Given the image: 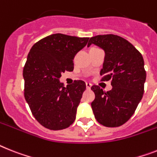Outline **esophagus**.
Wrapping results in <instances>:
<instances>
[{
	"instance_id": "esophagus-1",
	"label": "esophagus",
	"mask_w": 157,
	"mask_h": 157,
	"mask_svg": "<svg viewBox=\"0 0 157 157\" xmlns=\"http://www.w3.org/2000/svg\"><path fill=\"white\" fill-rule=\"evenodd\" d=\"M85 85H86L87 89H91V87H92V84H91V83L86 82V83H85Z\"/></svg>"
}]
</instances>
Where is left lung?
<instances>
[{
  "mask_svg": "<svg viewBox=\"0 0 157 157\" xmlns=\"http://www.w3.org/2000/svg\"><path fill=\"white\" fill-rule=\"evenodd\" d=\"M105 51L101 75L102 81L112 80V90L104 92L93 85L95 99L91 106L95 118L105 127H119L133 115L144 94L146 80L144 62L140 52L130 42L117 35L93 36L88 44Z\"/></svg>",
  "mask_w": 157,
  "mask_h": 157,
  "instance_id": "1",
  "label": "left lung"
}]
</instances>
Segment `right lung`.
Returning <instances> with one entry per match:
<instances>
[{
    "label": "right lung",
    "mask_w": 157,
    "mask_h": 157,
    "mask_svg": "<svg viewBox=\"0 0 157 157\" xmlns=\"http://www.w3.org/2000/svg\"><path fill=\"white\" fill-rule=\"evenodd\" d=\"M89 39L52 34L34 44L28 54L23 69L25 98L35 119L46 128L64 129L76 119L85 83L76 81L64 87L59 79L62 72L73 70V58Z\"/></svg>",
    "instance_id": "right-lung-1"
}]
</instances>
